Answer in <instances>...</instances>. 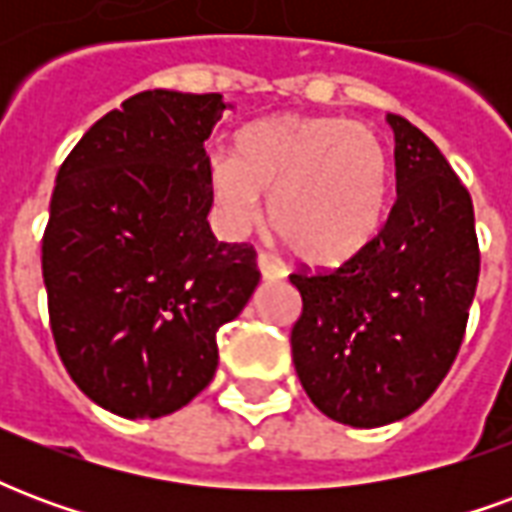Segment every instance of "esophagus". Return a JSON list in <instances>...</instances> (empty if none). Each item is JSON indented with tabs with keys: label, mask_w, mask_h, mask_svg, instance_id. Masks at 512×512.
<instances>
[{
	"label": "esophagus",
	"mask_w": 512,
	"mask_h": 512,
	"mask_svg": "<svg viewBox=\"0 0 512 512\" xmlns=\"http://www.w3.org/2000/svg\"><path fill=\"white\" fill-rule=\"evenodd\" d=\"M257 266H260V274H263V279H282V277H285V266L279 263L277 257L268 255V252H260V255H257Z\"/></svg>",
	"instance_id": "obj_1"
}]
</instances>
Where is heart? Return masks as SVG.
<instances>
[{
    "mask_svg": "<svg viewBox=\"0 0 512 512\" xmlns=\"http://www.w3.org/2000/svg\"><path fill=\"white\" fill-rule=\"evenodd\" d=\"M389 186L381 136L343 117H274L246 128L235 158H216V205L238 227L268 200V224L290 252L337 266L376 235Z\"/></svg>",
    "mask_w": 512,
    "mask_h": 512,
    "instance_id": "heart-1",
    "label": "heart"
}]
</instances>
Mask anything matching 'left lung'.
I'll return each mask as SVG.
<instances>
[{
  "label": "left lung",
  "instance_id": "1",
  "mask_svg": "<svg viewBox=\"0 0 512 512\" xmlns=\"http://www.w3.org/2000/svg\"><path fill=\"white\" fill-rule=\"evenodd\" d=\"M395 131L397 197L370 241L337 268L301 266L293 365L334 422L378 428L408 417L450 373L480 277L469 191L406 117Z\"/></svg>",
  "mask_w": 512,
  "mask_h": 512
}]
</instances>
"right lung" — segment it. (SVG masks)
I'll use <instances>...</instances> for the list:
<instances>
[{"label": "right lung", "mask_w": 512, "mask_h": 512, "mask_svg": "<svg viewBox=\"0 0 512 512\" xmlns=\"http://www.w3.org/2000/svg\"><path fill=\"white\" fill-rule=\"evenodd\" d=\"M219 93L145 90L79 139L57 172L43 282L62 365L126 419L183 408L211 384L219 326L260 282L252 244L216 241L205 139Z\"/></svg>", "instance_id": "add662e5"}]
</instances>
